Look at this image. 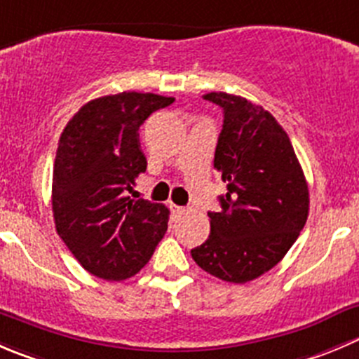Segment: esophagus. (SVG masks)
<instances>
[{"instance_id": "obj_1", "label": "esophagus", "mask_w": 359, "mask_h": 359, "mask_svg": "<svg viewBox=\"0 0 359 359\" xmlns=\"http://www.w3.org/2000/svg\"><path fill=\"white\" fill-rule=\"evenodd\" d=\"M170 208H172V212H173V215H175V217H182V215L187 212L186 208L179 207V205H175V203H170Z\"/></svg>"}]
</instances>
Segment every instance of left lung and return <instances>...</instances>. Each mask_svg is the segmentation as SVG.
I'll return each mask as SVG.
<instances>
[{"label":"left lung","mask_w":359,"mask_h":359,"mask_svg":"<svg viewBox=\"0 0 359 359\" xmlns=\"http://www.w3.org/2000/svg\"><path fill=\"white\" fill-rule=\"evenodd\" d=\"M224 112L214 168L228 182L210 235L191 250L200 268L245 284L272 270L297 242L309 215V186L290 137L276 117L242 96H203Z\"/></svg>","instance_id":"left-lung-1"}]
</instances>
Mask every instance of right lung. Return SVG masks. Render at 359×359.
Masks as SVG:
<instances>
[{
    "label": "right lung",
    "instance_id": "1",
    "mask_svg": "<svg viewBox=\"0 0 359 359\" xmlns=\"http://www.w3.org/2000/svg\"><path fill=\"white\" fill-rule=\"evenodd\" d=\"M173 98L119 93L86 103L66 124L52 175L57 235L87 272L124 280L140 272L168 228V208L131 200L147 168L138 130Z\"/></svg>",
    "mask_w": 359,
    "mask_h": 359
}]
</instances>
